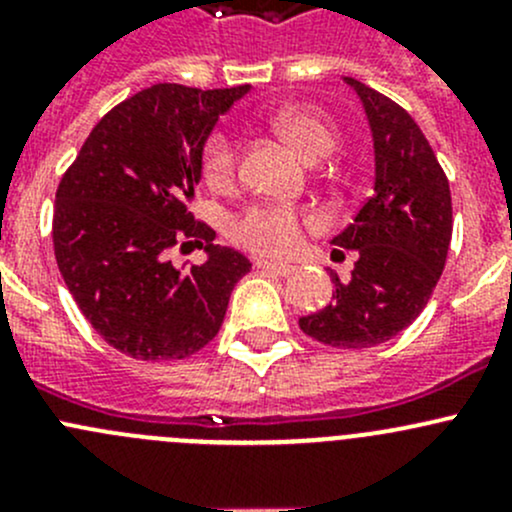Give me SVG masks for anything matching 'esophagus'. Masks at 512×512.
<instances>
[{
	"label": "esophagus",
	"instance_id": "1",
	"mask_svg": "<svg viewBox=\"0 0 512 512\" xmlns=\"http://www.w3.org/2000/svg\"><path fill=\"white\" fill-rule=\"evenodd\" d=\"M257 270L262 272H272V275H280V277H287L294 272V265H287V262H270V260H257L255 262Z\"/></svg>",
	"mask_w": 512,
	"mask_h": 512
}]
</instances>
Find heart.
Returning <instances> with one entry per match:
<instances>
[{"mask_svg": "<svg viewBox=\"0 0 512 512\" xmlns=\"http://www.w3.org/2000/svg\"><path fill=\"white\" fill-rule=\"evenodd\" d=\"M270 123L277 136L309 163L327 156L337 143L332 123L312 108L292 106V103L280 106L270 116ZM237 165H240V156H237L235 138L225 131L210 133L200 151V173H203L205 183L213 190H227L235 183ZM309 225H312V218L299 210L287 208V205L257 203L237 213L230 220L227 232L237 245L247 247V250L270 257H285L297 250L304 227Z\"/></svg>", "mask_w": 512, "mask_h": 512, "instance_id": "heart-1", "label": "heart"}]
</instances>
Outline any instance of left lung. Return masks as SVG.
Here are the masks:
<instances>
[{"label": "left lung", "mask_w": 512, "mask_h": 512, "mask_svg": "<svg viewBox=\"0 0 512 512\" xmlns=\"http://www.w3.org/2000/svg\"><path fill=\"white\" fill-rule=\"evenodd\" d=\"M347 84L374 133V193L332 240L356 250L352 280L332 275V302L299 327L327 347L366 349L404 332L428 304L446 267L453 208L446 173L414 118L352 76Z\"/></svg>", "instance_id": "1"}]
</instances>
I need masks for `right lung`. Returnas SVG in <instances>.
<instances>
[{"label":"right lung","instance_id":"obj_1","mask_svg":"<svg viewBox=\"0 0 512 512\" xmlns=\"http://www.w3.org/2000/svg\"><path fill=\"white\" fill-rule=\"evenodd\" d=\"M247 89L138 91L96 123L61 175L51 220L56 265L91 327L133 359L200 352L250 272V260L213 245V227L190 213L205 138ZM193 246L209 262L178 271L169 252Z\"/></svg>","mask_w":512,"mask_h":512}]
</instances>
